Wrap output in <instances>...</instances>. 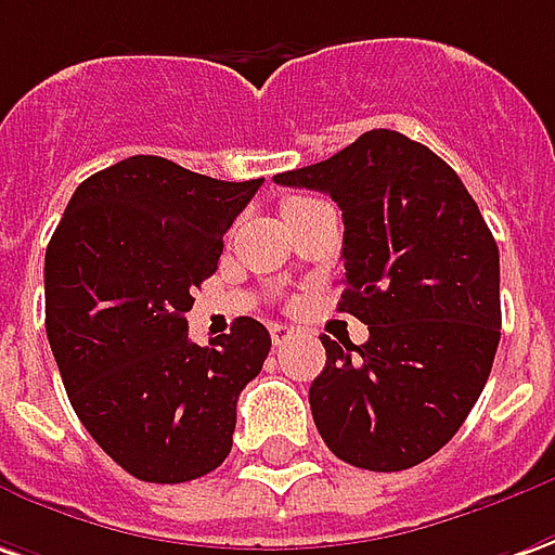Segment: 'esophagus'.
I'll return each mask as SVG.
<instances>
[{"instance_id": "1", "label": "esophagus", "mask_w": 555, "mask_h": 555, "mask_svg": "<svg viewBox=\"0 0 555 555\" xmlns=\"http://www.w3.org/2000/svg\"><path fill=\"white\" fill-rule=\"evenodd\" d=\"M270 336H273V345H276V348H282V345H288L291 339L297 336V331H294V327H288V324H273V327H270Z\"/></svg>"}]
</instances>
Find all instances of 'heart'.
I'll return each mask as SVG.
<instances>
[{
  "instance_id": "obj_1",
  "label": "heart",
  "mask_w": 555,
  "mask_h": 555,
  "mask_svg": "<svg viewBox=\"0 0 555 555\" xmlns=\"http://www.w3.org/2000/svg\"><path fill=\"white\" fill-rule=\"evenodd\" d=\"M297 201H300V197H297Z\"/></svg>"
}]
</instances>
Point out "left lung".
Here are the masks:
<instances>
[{
  "label": "left lung",
  "mask_w": 555,
  "mask_h": 555,
  "mask_svg": "<svg viewBox=\"0 0 555 555\" xmlns=\"http://www.w3.org/2000/svg\"><path fill=\"white\" fill-rule=\"evenodd\" d=\"M273 183L336 201L339 312L370 324L363 345L321 336L327 363L309 387L321 439L370 472L424 463L463 426L499 348V246L475 197L448 162L390 129Z\"/></svg>",
  "instance_id": "1"
}]
</instances>
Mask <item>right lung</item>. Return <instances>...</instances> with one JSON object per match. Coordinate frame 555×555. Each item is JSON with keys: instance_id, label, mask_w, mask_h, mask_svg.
<instances>
[{"instance_id": "1", "label": "right lung", "mask_w": 555, "mask_h": 555, "mask_svg": "<svg viewBox=\"0 0 555 555\" xmlns=\"http://www.w3.org/2000/svg\"><path fill=\"white\" fill-rule=\"evenodd\" d=\"M261 183L131 156L77 185L50 237L44 324L62 385L89 436L138 480H195L231 453L240 390L264 366L270 333L237 318L197 345L185 312Z\"/></svg>"}]
</instances>
